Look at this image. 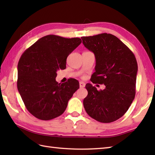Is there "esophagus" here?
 Masks as SVG:
<instances>
[{
    "label": "esophagus",
    "mask_w": 155,
    "mask_h": 155,
    "mask_svg": "<svg viewBox=\"0 0 155 155\" xmlns=\"http://www.w3.org/2000/svg\"><path fill=\"white\" fill-rule=\"evenodd\" d=\"M79 86H80V87H81V88H83V87H85V83H83V82L81 81L80 83H79Z\"/></svg>",
    "instance_id": "1"
}]
</instances>
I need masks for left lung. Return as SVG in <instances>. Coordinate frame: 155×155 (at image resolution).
Returning <instances> with one entry per match:
<instances>
[{
  "label": "left lung",
  "instance_id": "left-lung-1",
  "mask_svg": "<svg viewBox=\"0 0 155 155\" xmlns=\"http://www.w3.org/2000/svg\"><path fill=\"white\" fill-rule=\"evenodd\" d=\"M81 38L96 59L91 81L105 85L104 90L97 91L91 84H86L88 95L83 101L84 109L98 122L112 123L123 116L135 97L136 58L123 42L111 34Z\"/></svg>",
  "mask_w": 155,
  "mask_h": 155
}]
</instances>
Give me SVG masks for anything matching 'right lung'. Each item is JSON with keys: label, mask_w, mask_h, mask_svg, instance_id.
<instances>
[{"label": "right lung", "mask_w": 155, "mask_h": 155, "mask_svg": "<svg viewBox=\"0 0 155 155\" xmlns=\"http://www.w3.org/2000/svg\"><path fill=\"white\" fill-rule=\"evenodd\" d=\"M82 42L79 38L50 35L41 38L22 54L18 63L17 88L29 113L48 120L64 113L79 83L71 78L56 81L57 72L65 69L68 56Z\"/></svg>", "instance_id": "1"}]
</instances>
